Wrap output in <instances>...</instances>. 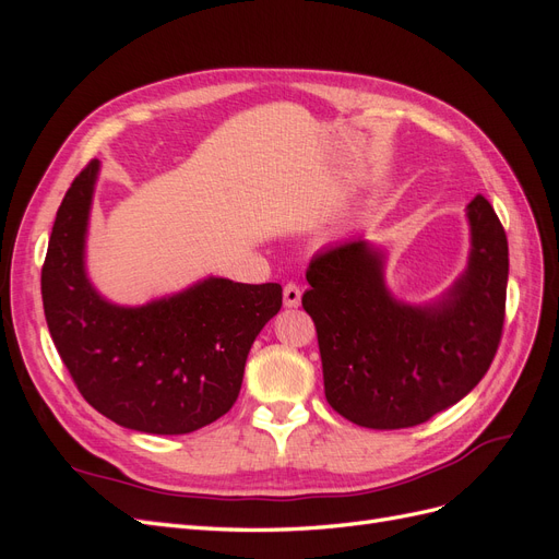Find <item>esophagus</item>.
<instances>
[{
    "label": "esophagus",
    "mask_w": 559,
    "mask_h": 559,
    "mask_svg": "<svg viewBox=\"0 0 559 559\" xmlns=\"http://www.w3.org/2000/svg\"><path fill=\"white\" fill-rule=\"evenodd\" d=\"M300 296H302V292H300L298 284L289 282V284L284 286V306L286 308H298L300 306Z\"/></svg>",
    "instance_id": "esophagus-1"
}]
</instances>
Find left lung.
<instances>
[{"label": "left lung", "mask_w": 559, "mask_h": 559, "mask_svg": "<svg viewBox=\"0 0 559 559\" xmlns=\"http://www.w3.org/2000/svg\"><path fill=\"white\" fill-rule=\"evenodd\" d=\"M464 273L429 302L389 292L386 253L366 238L319 251L302 308L317 326L331 408L366 429L415 427L462 401L492 364L503 329L509 240L483 195L466 205Z\"/></svg>", "instance_id": "1"}]
</instances>
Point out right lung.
Wrapping results in <instances>:
<instances>
[{"instance_id":"obj_1","label":"right lung","mask_w":559,"mask_h":559,"mask_svg":"<svg viewBox=\"0 0 559 559\" xmlns=\"http://www.w3.org/2000/svg\"><path fill=\"white\" fill-rule=\"evenodd\" d=\"M97 175L91 160L50 233L41 267L50 337L97 413L142 433H191L233 408L247 354L282 308V286L205 277L144 306H116L86 270Z\"/></svg>"}]
</instances>
